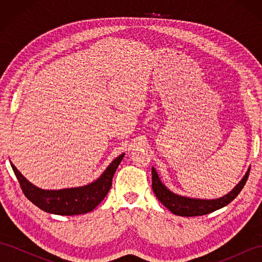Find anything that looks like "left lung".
Masks as SVG:
<instances>
[{"instance_id": "8db88e82", "label": "left lung", "mask_w": 262, "mask_h": 262, "mask_svg": "<svg viewBox=\"0 0 262 262\" xmlns=\"http://www.w3.org/2000/svg\"><path fill=\"white\" fill-rule=\"evenodd\" d=\"M250 169L246 173L242 181L237 185L233 191L228 194L220 198L215 200H199V199H190V198L181 196L172 193L166 188L158 178L157 172L152 167V188L156 198L160 200L166 208L171 213L179 216H199L205 215V214L212 213L221 208L225 207L228 203H231L235 198L238 195L242 189L246 185V181L248 179Z\"/></svg>"}]
</instances>
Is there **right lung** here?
<instances>
[{"label": "right lung", "mask_w": 262, "mask_h": 262, "mask_svg": "<svg viewBox=\"0 0 262 262\" xmlns=\"http://www.w3.org/2000/svg\"><path fill=\"white\" fill-rule=\"evenodd\" d=\"M124 154L119 155L96 181L81 188L42 190L31 185L11 163L24 194L39 209L58 215H77L93 211L104 200L113 185V177Z\"/></svg>", "instance_id": "1"}]
</instances>
